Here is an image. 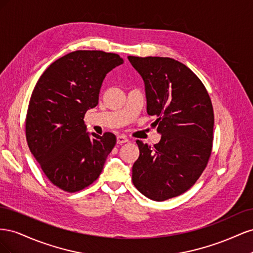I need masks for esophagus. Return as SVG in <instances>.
I'll use <instances>...</instances> for the list:
<instances>
[{"mask_svg":"<svg viewBox=\"0 0 253 253\" xmlns=\"http://www.w3.org/2000/svg\"><path fill=\"white\" fill-rule=\"evenodd\" d=\"M127 141H128V139L126 138L125 135L117 136V143H125V142H127Z\"/></svg>","mask_w":253,"mask_h":253,"instance_id":"34e87169","label":"esophagus"}]
</instances>
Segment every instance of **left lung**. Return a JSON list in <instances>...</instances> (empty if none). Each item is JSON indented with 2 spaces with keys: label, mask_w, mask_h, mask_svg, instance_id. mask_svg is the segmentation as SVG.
<instances>
[{
  "label": "left lung",
  "mask_w": 253,
  "mask_h": 253,
  "mask_svg": "<svg viewBox=\"0 0 253 253\" xmlns=\"http://www.w3.org/2000/svg\"><path fill=\"white\" fill-rule=\"evenodd\" d=\"M127 59L144 81L147 111L162 134L153 148L136 140L139 157L132 180L144 196L163 202L185 193L208 165L213 106L203 82L185 64L165 57Z\"/></svg>",
  "instance_id": "8db88e82"
}]
</instances>
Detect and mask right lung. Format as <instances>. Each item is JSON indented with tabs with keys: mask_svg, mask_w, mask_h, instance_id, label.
I'll list each match as a JSON object with an SVG mask.
<instances>
[{
	"mask_svg": "<svg viewBox=\"0 0 253 253\" xmlns=\"http://www.w3.org/2000/svg\"><path fill=\"white\" fill-rule=\"evenodd\" d=\"M124 63L117 53L76 50L51 63L30 97L28 148L49 181L66 192L91 185L102 172L116 136L86 133L84 116L97 106L106 74Z\"/></svg>",
	"mask_w": 253,
	"mask_h": 253,
	"instance_id": "1",
	"label": "right lung"
}]
</instances>
